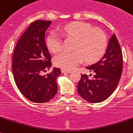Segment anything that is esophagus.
<instances>
[{
  "instance_id": "esophagus-1",
  "label": "esophagus",
  "mask_w": 133,
  "mask_h": 133,
  "mask_svg": "<svg viewBox=\"0 0 133 133\" xmlns=\"http://www.w3.org/2000/svg\"><path fill=\"white\" fill-rule=\"evenodd\" d=\"M61 72H62V73H70V72H71V70L62 68L61 69Z\"/></svg>"
}]
</instances>
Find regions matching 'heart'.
Wrapping results in <instances>:
<instances>
[{
    "mask_svg": "<svg viewBox=\"0 0 133 133\" xmlns=\"http://www.w3.org/2000/svg\"><path fill=\"white\" fill-rule=\"evenodd\" d=\"M67 38L75 41L74 52H61L53 58V63L57 67L70 70L74 68L84 60L89 63L99 61L105 54L108 47V36L105 32L99 28H92L89 24L76 22L65 25L60 30ZM48 49L53 53L61 50L62 41L55 31L49 33L46 38Z\"/></svg>",
    "mask_w": 133,
    "mask_h": 133,
    "instance_id": "1",
    "label": "heart"
}]
</instances>
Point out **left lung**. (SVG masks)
<instances>
[{
	"label": "left lung",
	"instance_id": "8db88e82",
	"mask_svg": "<svg viewBox=\"0 0 133 133\" xmlns=\"http://www.w3.org/2000/svg\"><path fill=\"white\" fill-rule=\"evenodd\" d=\"M122 64L120 44L115 34H113L103 57L97 63L86 68L94 73L92 79H89L87 74H81L77 87L80 97L90 103H100L106 100L119 83Z\"/></svg>",
	"mask_w": 133,
	"mask_h": 133
}]
</instances>
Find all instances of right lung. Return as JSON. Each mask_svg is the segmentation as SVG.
<instances>
[{
    "label": "right lung",
    "instance_id": "obj_1",
    "mask_svg": "<svg viewBox=\"0 0 133 133\" xmlns=\"http://www.w3.org/2000/svg\"><path fill=\"white\" fill-rule=\"evenodd\" d=\"M51 21L32 22L17 42L13 54V77L22 95L34 103H46L57 92L56 79L61 73L54 68L50 73L51 57L44 41L46 30Z\"/></svg>",
    "mask_w": 133,
    "mask_h": 133
}]
</instances>
